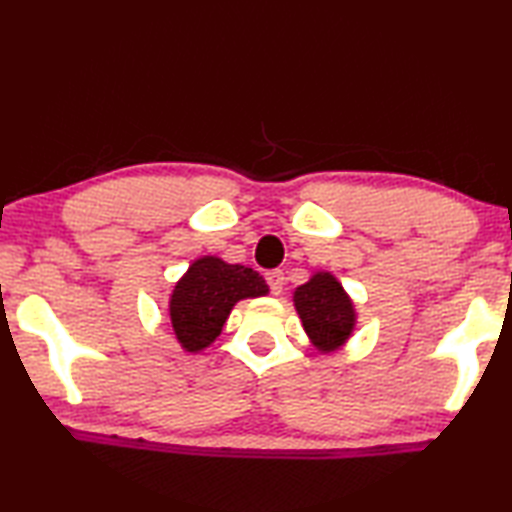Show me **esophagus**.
<instances>
[{"label":"esophagus","instance_id":"1","mask_svg":"<svg viewBox=\"0 0 512 512\" xmlns=\"http://www.w3.org/2000/svg\"><path fill=\"white\" fill-rule=\"evenodd\" d=\"M266 284H268V289H271L273 296H280L284 289V273L280 271V268H273V271L266 273Z\"/></svg>","mask_w":512,"mask_h":512}]
</instances>
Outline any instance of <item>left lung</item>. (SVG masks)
<instances>
[{"label": "left lung", "mask_w": 512, "mask_h": 512, "mask_svg": "<svg viewBox=\"0 0 512 512\" xmlns=\"http://www.w3.org/2000/svg\"><path fill=\"white\" fill-rule=\"evenodd\" d=\"M293 305L307 336L320 352H334L350 339L354 307L332 273H316L293 293Z\"/></svg>", "instance_id": "obj_1"}]
</instances>
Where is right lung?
Segmentation results:
<instances>
[{"label":"right lung","instance_id":"1","mask_svg":"<svg viewBox=\"0 0 512 512\" xmlns=\"http://www.w3.org/2000/svg\"><path fill=\"white\" fill-rule=\"evenodd\" d=\"M266 280L241 264L201 257L180 277L169 300L176 339L187 352H198L221 334L232 307L244 298L266 296Z\"/></svg>","mask_w":512,"mask_h":512}]
</instances>
